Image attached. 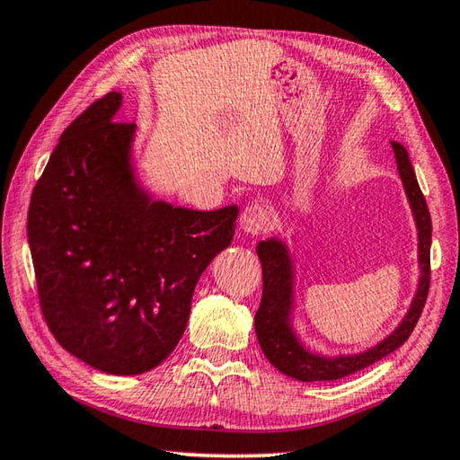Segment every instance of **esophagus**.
Here are the masks:
<instances>
[{
    "label": "esophagus",
    "instance_id": "34e87169",
    "mask_svg": "<svg viewBox=\"0 0 460 460\" xmlns=\"http://www.w3.org/2000/svg\"><path fill=\"white\" fill-rule=\"evenodd\" d=\"M271 219H274V217H271L268 207L260 205V202H252V205H247L243 211H241L239 227L243 233H247V235H258V233L270 229Z\"/></svg>",
    "mask_w": 460,
    "mask_h": 460
}]
</instances>
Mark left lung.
Returning <instances> with one entry per match:
<instances>
[{"label": "left lung", "mask_w": 460, "mask_h": 460, "mask_svg": "<svg viewBox=\"0 0 460 460\" xmlns=\"http://www.w3.org/2000/svg\"><path fill=\"white\" fill-rule=\"evenodd\" d=\"M398 172L403 182V190L410 202L411 215L418 229V266L420 278L416 294L411 298L406 316L402 323L387 334L377 345L365 349L353 355H323L302 342L294 329V284L296 270L286 241L279 237H270L260 241L255 252L261 261L263 274V294L261 305L255 313V334H258L260 347L268 361L284 376L298 381H332L369 367L379 359H384L395 349H400L414 331L422 308L426 305L428 288H430V243H432V221L428 213V205L422 190H420L416 172L411 168L406 147L398 142H392Z\"/></svg>", "instance_id": "8db88e82"}]
</instances>
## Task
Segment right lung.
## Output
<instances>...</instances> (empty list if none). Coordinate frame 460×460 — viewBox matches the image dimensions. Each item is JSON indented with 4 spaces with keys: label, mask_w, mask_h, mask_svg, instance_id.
<instances>
[{
    "label": "right lung",
    "mask_w": 460,
    "mask_h": 460,
    "mask_svg": "<svg viewBox=\"0 0 460 460\" xmlns=\"http://www.w3.org/2000/svg\"><path fill=\"white\" fill-rule=\"evenodd\" d=\"M121 101L107 93L60 136L30 200L28 243L54 339L99 371L139 376L174 351L239 208L155 200L136 176V126L113 121Z\"/></svg>",
    "instance_id": "right-lung-1"
}]
</instances>
